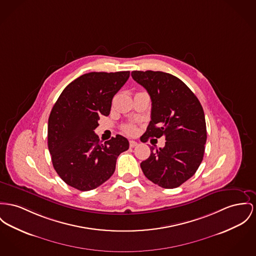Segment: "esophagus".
<instances>
[{"instance_id":"esophagus-1","label":"esophagus","mask_w":256,"mask_h":256,"mask_svg":"<svg viewBox=\"0 0 256 256\" xmlns=\"http://www.w3.org/2000/svg\"><path fill=\"white\" fill-rule=\"evenodd\" d=\"M129 146H130V148H135L138 146V142H135V140H130L129 142Z\"/></svg>"}]
</instances>
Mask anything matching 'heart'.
<instances>
[{"label":"heart","instance_id":"heart-1","mask_svg":"<svg viewBox=\"0 0 256 256\" xmlns=\"http://www.w3.org/2000/svg\"><path fill=\"white\" fill-rule=\"evenodd\" d=\"M124 132L127 133L128 135H135L136 133V128L132 124H128L124 127Z\"/></svg>","mask_w":256,"mask_h":256}]
</instances>
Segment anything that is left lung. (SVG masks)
<instances>
[{
  "label": "left lung",
  "instance_id": "1",
  "mask_svg": "<svg viewBox=\"0 0 256 256\" xmlns=\"http://www.w3.org/2000/svg\"><path fill=\"white\" fill-rule=\"evenodd\" d=\"M131 76L152 99V120L144 140L162 136L166 140L164 148H150V156L140 163V168L155 184L178 188L196 172L204 157L203 108L188 86L170 74L133 70Z\"/></svg>",
  "mask_w": 256,
  "mask_h": 256
}]
</instances>
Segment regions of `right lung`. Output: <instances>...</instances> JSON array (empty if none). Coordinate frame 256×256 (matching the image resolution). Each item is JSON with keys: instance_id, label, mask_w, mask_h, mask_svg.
Segmentation results:
<instances>
[{"instance_id": "right-lung-1", "label": "right lung", "mask_w": 256, "mask_h": 256, "mask_svg": "<svg viewBox=\"0 0 256 256\" xmlns=\"http://www.w3.org/2000/svg\"><path fill=\"white\" fill-rule=\"evenodd\" d=\"M129 76V70L84 74L66 86L54 104L48 126V150L54 169L70 186L80 191L100 186L114 172L120 154L129 148L124 136L102 144L94 133Z\"/></svg>"}]
</instances>
